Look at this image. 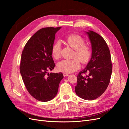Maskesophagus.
<instances>
[{
  "label": "esophagus",
  "instance_id": "1",
  "mask_svg": "<svg viewBox=\"0 0 129 129\" xmlns=\"http://www.w3.org/2000/svg\"><path fill=\"white\" fill-rule=\"evenodd\" d=\"M63 76H64V77H66V76H68L69 75H68V74H67V73H63Z\"/></svg>",
  "mask_w": 129,
  "mask_h": 129
}]
</instances>
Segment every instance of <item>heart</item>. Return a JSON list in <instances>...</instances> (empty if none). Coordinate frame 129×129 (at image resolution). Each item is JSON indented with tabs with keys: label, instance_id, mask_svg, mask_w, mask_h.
Here are the masks:
<instances>
[{
	"label": "heart",
	"instance_id": "obj_1",
	"mask_svg": "<svg viewBox=\"0 0 129 129\" xmlns=\"http://www.w3.org/2000/svg\"><path fill=\"white\" fill-rule=\"evenodd\" d=\"M66 44L71 47L75 52L73 60H64L57 64V69L58 71L65 73H71L77 71L80 67V62L85 63L88 62L91 54V49L85 45V41L83 38L77 34H71L65 39ZM61 44L56 41L54 44L52 48L53 57L58 59L61 56Z\"/></svg>",
	"mask_w": 129,
	"mask_h": 129
}]
</instances>
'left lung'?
<instances>
[{"instance_id": "left-lung-1", "label": "left lung", "mask_w": 129, "mask_h": 129, "mask_svg": "<svg viewBox=\"0 0 129 129\" xmlns=\"http://www.w3.org/2000/svg\"><path fill=\"white\" fill-rule=\"evenodd\" d=\"M91 45L92 54L87 67L77 76L76 95L85 100H93L102 95L110 82L112 66L108 46L100 35L85 32ZM88 73L87 76L84 73Z\"/></svg>"}]
</instances>
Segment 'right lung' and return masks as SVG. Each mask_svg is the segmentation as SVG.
Returning a JSON list of instances; mask_svg holds the SVG:
<instances>
[{
	"label": "right lung",
	"instance_id": "right-lung-1",
	"mask_svg": "<svg viewBox=\"0 0 129 129\" xmlns=\"http://www.w3.org/2000/svg\"><path fill=\"white\" fill-rule=\"evenodd\" d=\"M61 28L46 27L39 30L27 41L21 54L20 72L22 80L30 95L41 102L55 97L63 78L62 73H48L55 66L52 48L55 34Z\"/></svg>",
	"mask_w": 129,
	"mask_h": 129
}]
</instances>
